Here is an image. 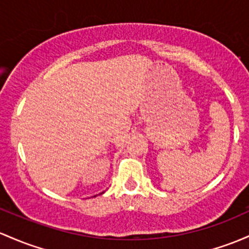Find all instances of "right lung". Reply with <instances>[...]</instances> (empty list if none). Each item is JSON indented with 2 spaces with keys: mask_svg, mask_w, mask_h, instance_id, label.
<instances>
[{
  "mask_svg": "<svg viewBox=\"0 0 249 249\" xmlns=\"http://www.w3.org/2000/svg\"><path fill=\"white\" fill-rule=\"evenodd\" d=\"M102 194H104V191H103V193H100V194H99V195H102ZM95 196H97V195H94V197H95Z\"/></svg>",
  "mask_w": 249,
  "mask_h": 249,
  "instance_id": "right-lung-1",
  "label": "right lung"
}]
</instances>
